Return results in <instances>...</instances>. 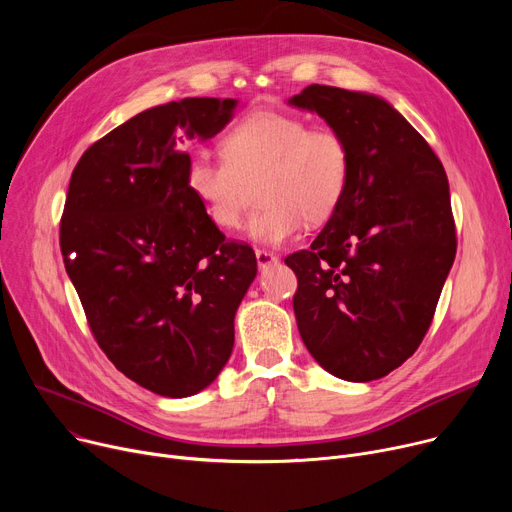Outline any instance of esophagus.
<instances>
[{"label":"esophagus","instance_id":"34e87169","mask_svg":"<svg viewBox=\"0 0 512 512\" xmlns=\"http://www.w3.org/2000/svg\"><path fill=\"white\" fill-rule=\"evenodd\" d=\"M255 257H257L259 270H265V267H272V265H276V263H278V257H276L274 253H270V251H261V249H257V251H255Z\"/></svg>","mask_w":512,"mask_h":512}]
</instances>
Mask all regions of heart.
I'll use <instances>...</instances> for the list:
<instances>
[{
    "instance_id": "heart-1",
    "label": "heart",
    "mask_w": 512,
    "mask_h": 512,
    "mask_svg": "<svg viewBox=\"0 0 512 512\" xmlns=\"http://www.w3.org/2000/svg\"><path fill=\"white\" fill-rule=\"evenodd\" d=\"M221 159L195 153L184 182L207 220L220 230L242 222L249 184L257 178L263 207L247 232L259 245L278 247L309 224L326 222L351 180V151L338 132L309 128L297 116L255 112L232 124L220 141Z\"/></svg>"
}]
</instances>
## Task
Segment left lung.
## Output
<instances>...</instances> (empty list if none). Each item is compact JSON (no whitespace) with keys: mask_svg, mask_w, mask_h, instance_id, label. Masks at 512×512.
I'll list each match as a JSON object with an SVG mask.
<instances>
[{"mask_svg":"<svg viewBox=\"0 0 512 512\" xmlns=\"http://www.w3.org/2000/svg\"><path fill=\"white\" fill-rule=\"evenodd\" d=\"M315 112L351 151L342 203L284 261L313 359L346 382L380 380L421 344L456 255L442 161L394 107L371 93L309 85L288 99Z\"/></svg>","mask_w":512,"mask_h":512,"instance_id":"8db88e82","label":"left lung"}]
</instances>
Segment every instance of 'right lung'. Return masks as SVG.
Segmentation results:
<instances>
[{
  "mask_svg": "<svg viewBox=\"0 0 512 512\" xmlns=\"http://www.w3.org/2000/svg\"><path fill=\"white\" fill-rule=\"evenodd\" d=\"M236 99L151 107L93 143L72 172L60 247L91 332L118 371L168 398L218 378L234 315L257 276L184 182L182 139L215 137Z\"/></svg>",
  "mask_w": 512,
  "mask_h": 512,
  "instance_id": "add662e5",
  "label": "right lung"
}]
</instances>
